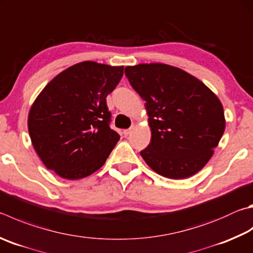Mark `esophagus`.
<instances>
[{"label":"esophagus","mask_w":253,"mask_h":253,"mask_svg":"<svg viewBox=\"0 0 253 253\" xmlns=\"http://www.w3.org/2000/svg\"><path fill=\"white\" fill-rule=\"evenodd\" d=\"M130 132H131V128H128V129H125V130H124V131H123V134H124V136H125V137H127L128 135H129V134H130Z\"/></svg>","instance_id":"esophagus-1"}]
</instances>
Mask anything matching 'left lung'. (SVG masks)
<instances>
[{
	"mask_svg": "<svg viewBox=\"0 0 253 253\" xmlns=\"http://www.w3.org/2000/svg\"><path fill=\"white\" fill-rule=\"evenodd\" d=\"M125 75L146 102L151 129L150 144L140 151L146 164L171 179L198 172L226 127L219 98L198 79L166 64L127 66Z\"/></svg>",
	"mask_w": 253,
	"mask_h": 253,
	"instance_id": "1",
	"label": "left lung"
}]
</instances>
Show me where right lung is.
<instances>
[{
    "mask_svg": "<svg viewBox=\"0 0 253 253\" xmlns=\"http://www.w3.org/2000/svg\"><path fill=\"white\" fill-rule=\"evenodd\" d=\"M123 66L75 64L54 77L32 105L29 132L49 170L65 179L89 176L103 166L121 136L111 128L106 97Z\"/></svg>",
    "mask_w": 253,
    "mask_h": 253,
    "instance_id": "add662e5",
    "label": "right lung"
}]
</instances>
